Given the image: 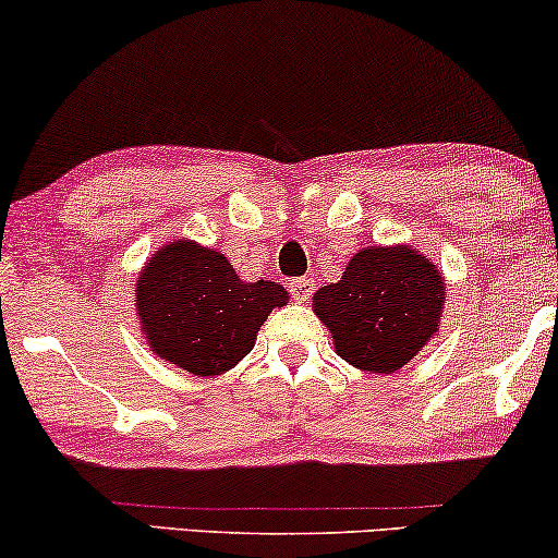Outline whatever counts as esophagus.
Here are the masks:
<instances>
[{
    "label": "esophagus",
    "instance_id": "1",
    "mask_svg": "<svg viewBox=\"0 0 558 558\" xmlns=\"http://www.w3.org/2000/svg\"><path fill=\"white\" fill-rule=\"evenodd\" d=\"M289 292L296 302H307L310 294H313V279L302 277V279H292V284H289Z\"/></svg>",
    "mask_w": 558,
    "mask_h": 558
}]
</instances>
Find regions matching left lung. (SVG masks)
<instances>
[{
  "mask_svg": "<svg viewBox=\"0 0 558 558\" xmlns=\"http://www.w3.org/2000/svg\"><path fill=\"white\" fill-rule=\"evenodd\" d=\"M446 277L415 245H366L336 284L313 296V310L351 366L395 374L438 336Z\"/></svg>",
  "mask_w": 558,
  "mask_h": 558,
  "instance_id": "obj_1",
  "label": "left lung"
}]
</instances>
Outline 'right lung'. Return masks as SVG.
Instances as JSON below:
<instances>
[{"instance_id":"1","label":"right lung","mask_w":558,"mask_h":558,"mask_svg":"<svg viewBox=\"0 0 558 558\" xmlns=\"http://www.w3.org/2000/svg\"><path fill=\"white\" fill-rule=\"evenodd\" d=\"M137 325L148 349L194 376H217L256 345L271 310L289 292L279 281H243L226 253L190 238L166 241L137 271Z\"/></svg>"}]
</instances>
